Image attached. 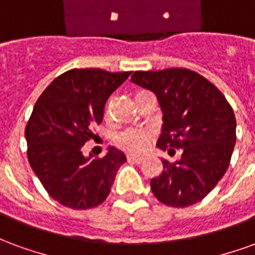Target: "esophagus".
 I'll use <instances>...</instances> for the list:
<instances>
[{"label":"esophagus","instance_id":"34e87169","mask_svg":"<svg viewBox=\"0 0 255 255\" xmlns=\"http://www.w3.org/2000/svg\"><path fill=\"white\" fill-rule=\"evenodd\" d=\"M128 162H132V164H142L143 158L142 157H136V155H127Z\"/></svg>","mask_w":255,"mask_h":255}]
</instances>
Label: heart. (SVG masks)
Segmentation results:
<instances>
[{"label":"heart","instance_id":"b5f03b06","mask_svg":"<svg viewBox=\"0 0 255 255\" xmlns=\"http://www.w3.org/2000/svg\"><path fill=\"white\" fill-rule=\"evenodd\" d=\"M151 133L146 129H126L116 136L117 146L131 154H140L149 146Z\"/></svg>","mask_w":255,"mask_h":255}]
</instances>
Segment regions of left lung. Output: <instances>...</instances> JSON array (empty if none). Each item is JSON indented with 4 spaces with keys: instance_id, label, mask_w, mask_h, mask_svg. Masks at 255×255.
Listing matches in <instances>:
<instances>
[{
    "instance_id": "left-lung-1",
    "label": "left lung",
    "mask_w": 255,
    "mask_h": 255,
    "mask_svg": "<svg viewBox=\"0 0 255 255\" xmlns=\"http://www.w3.org/2000/svg\"><path fill=\"white\" fill-rule=\"evenodd\" d=\"M131 82L154 93L162 128L157 146L182 157L162 160L164 171L151 179V191L164 205L186 208L202 201L230 165L236 120L223 93L208 79L184 68L136 71Z\"/></svg>"
}]
</instances>
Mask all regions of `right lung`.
I'll use <instances>...</instances> for the list:
<instances>
[{
  "label": "right lung",
  "mask_w": 255,
  "mask_h": 255,
  "mask_svg": "<svg viewBox=\"0 0 255 255\" xmlns=\"http://www.w3.org/2000/svg\"><path fill=\"white\" fill-rule=\"evenodd\" d=\"M129 75L71 69L54 79L36 101L25 127L28 162L49 195L67 208L101 205L127 161L116 147H109L102 158L84 157L82 146L94 136L93 126L102 123L108 98Z\"/></svg>",
  "instance_id": "right-lung-1"
}]
</instances>
